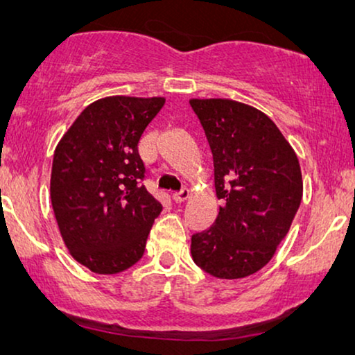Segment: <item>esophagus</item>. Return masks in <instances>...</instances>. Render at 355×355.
<instances>
[{
	"label": "esophagus",
	"mask_w": 355,
	"mask_h": 355,
	"mask_svg": "<svg viewBox=\"0 0 355 355\" xmlns=\"http://www.w3.org/2000/svg\"><path fill=\"white\" fill-rule=\"evenodd\" d=\"M189 197H191V193H189L187 189H182L181 192H174V193H173V200L176 202V203H182V202H186Z\"/></svg>",
	"instance_id": "34e87169"
}]
</instances>
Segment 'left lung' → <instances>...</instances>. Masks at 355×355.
Instances as JSON below:
<instances>
[{
  "label": "left lung",
  "instance_id": "8db88e82",
  "mask_svg": "<svg viewBox=\"0 0 355 355\" xmlns=\"http://www.w3.org/2000/svg\"><path fill=\"white\" fill-rule=\"evenodd\" d=\"M213 153L216 197L210 230L192 236L196 263L216 278H245L273 259L302 200L299 158L273 121L227 98H192Z\"/></svg>",
  "mask_w": 355,
  "mask_h": 355
}]
</instances>
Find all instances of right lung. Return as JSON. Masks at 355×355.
Listing matches in <instances>:
<instances>
[{"label":"right lung","instance_id":"add662e5","mask_svg":"<svg viewBox=\"0 0 355 355\" xmlns=\"http://www.w3.org/2000/svg\"><path fill=\"white\" fill-rule=\"evenodd\" d=\"M166 98L105 96L82 111L56 145L50 193L61 237L98 275L142 259L162 203L142 184L137 145Z\"/></svg>","mask_w":355,"mask_h":355}]
</instances>
